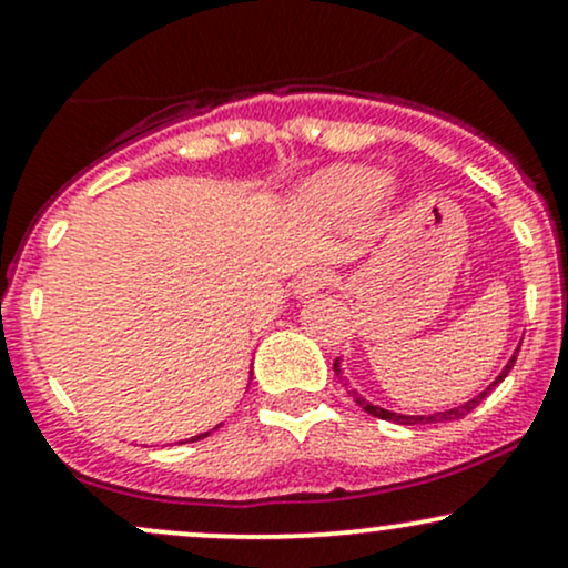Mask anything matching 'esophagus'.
Instances as JSON below:
<instances>
[{
    "label": "esophagus",
    "mask_w": 568,
    "mask_h": 568,
    "mask_svg": "<svg viewBox=\"0 0 568 568\" xmlns=\"http://www.w3.org/2000/svg\"><path fill=\"white\" fill-rule=\"evenodd\" d=\"M331 272L323 270V266H317V270H310L304 272V275H298L296 285H293V293H296L298 298H306V296H315L317 291H323L325 285L331 283Z\"/></svg>",
    "instance_id": "esophagus-1"
}]
</instances>
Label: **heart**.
Wrapping results in <instances>:
<instances>
[{"mask_svg": "<svg viewBox=\"0 0 568 568\" xmlns=\"http://www.w3.org/2000/svg\"><path fill=\"white\" fill-rule=\"evenodd\" d=\"M389 189V179L374 168H336L304 189V202L325 216H352L374 207Z\"/></svg>", "mask_w": 568, "mask_h": 568, "instance_id": "b5f03b06", "label": "heart"}]
</instances>
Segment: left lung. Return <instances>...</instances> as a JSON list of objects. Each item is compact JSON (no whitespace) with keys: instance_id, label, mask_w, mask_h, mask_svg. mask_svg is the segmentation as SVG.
<instances>
[{"instance_id":"1","label":"left lung","mask_w":568,"mask_h":568,"mask_svg":"<svg viewBox=\"0 0 568 568\" xmlns=\"http://www.w3.org/2000/svg\"><path fill=\"white\" fill-rule=\"evenodd\" d=\"M518 349H520V347H515V352H513L510 361L505 363V368L499 371L497 379H494L491 384H488V387L484 389V393L475 395L473 400L462 403V406H454V408H446V410H435V414H416V416H414V414H395V410H387V408H382V406H374V403L366 400V397L357 395L355 389H347V393H349L352 400L357 403V406H361L363 410H366V414H371V416H379V419H387V422H395V425H438V422H454V419H462V416L470 414V410H473L475 406H478V403L484 400V397H488V393H491V389L497 387L499 382H505V376L510 374V368L515 366V357H518ZM334 371H336L338 379L344 382V387H347V379H344V371H342V361H336V363H334Z\"/></svg>"}]
</instances>
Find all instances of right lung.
<instances>
[{
  "label": "right lung",
  "mask_w": 568,
  "mask_h": 568,
  "mask_svg": "<svg viewBox=\"0 0 568 568\" xmlns=\"http://www.w3.org/2000/svg\"><path fill=\"white\" fill-rule=\"evenodd\" d=\"M213 429H216V427H213ZM205 435H211V433H200V435H194V438H189V440H200V438H205Z\"/></svg>",
  "instance_id": "obj_1"
}]
</instances>
